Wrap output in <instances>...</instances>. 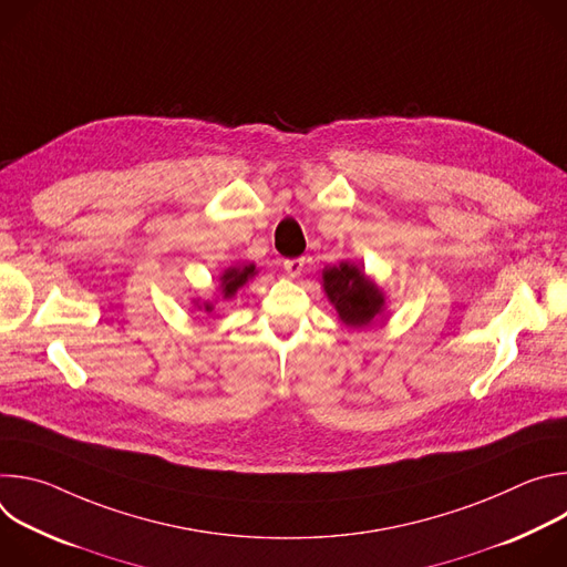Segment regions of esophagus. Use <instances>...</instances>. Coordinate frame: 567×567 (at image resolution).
Segmentation results:
<instances>
[{
  "mask_svg": "<svg viewBox=\"0 0 567 567\" xmlns=\"http://www.w3.org/2000/svg\"><path fill=\"white\" fill-rule=\"evenodd\" d=\"M302 269H305V258H291V260H285V271H287L291 278L300 276V274H302Z\"/></svg>",
  "mask_w": 567,
  "mask_h": 567,
  "instance_id": "1",
  "label": "esophagus"
}]
</instances>
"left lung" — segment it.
Listing matches in <instances>:
<instances>
[{"instance_id": "8db88e82", "label": "left lung", "mask_w": 567, "mask_h": 567, "mask_svg": "<svg viewBox=\"0 0 567 567\" xmlns=\"http://www.w3.org/2000/svg\"><path fill=\"white\" fill-rule=\"evenodd\" d=\"M322 289L350 328H365L383 311V291L352 262L322 269Z\"/></svg>"}]
</instances>
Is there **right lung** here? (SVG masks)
Returning a JSON list of instances; mask_svg holds the SVG:
<instances>
[{
    "label": "right lung",
    "mask_w": 567,
    "mask_h": 567,
    "mask_svg": "<svg viewBox=\"0 0 567 567\" xmlns=\"http://www.w3.org/2000/svg\"><path fill=\"white\" fill-rule=\"evenodd\" d=\"M256 276V265H239V267H228L221 276V298H233L239 287H245L249 278ZM204 311H213L210 302H204Z\"/></svg>",
    "instance_id": "obj_1"
}]
</instances>
